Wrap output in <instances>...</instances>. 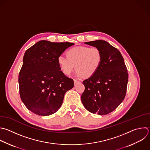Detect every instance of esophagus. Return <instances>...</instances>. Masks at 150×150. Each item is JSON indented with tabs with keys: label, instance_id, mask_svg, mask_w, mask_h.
I'll return each mask as SVG.
<instances>
[{
	"label": "esophagus",
	"instance_id": "obj_1",
	"mask_svg": "<svg viewBox=\"0 0 150 150\" xmlns=\"http://www.w3.org/2000/svg\"><path fill=\"white\" fill-rule=\"evenodd\" d=\"M74 85H76V84H77V83H80V81H79V80H76V79H74Z\"/></svg>",
	"mask_w": 150,
	"mask_h": 150
}]
</instances>
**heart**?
<instances>
[{
	"label": "heart",
	"mask_w": 150,
	"mask_h": 150,
	"mask_svg": "<svg viewBox=\"0 0 150 150\" xmlns=\"http://www.w3.org/2000/svg\"><path fill=\"white\" fill-rule=\"evenodd\" d=\"M102 62L101 51L96 47H75L66 52V56L60 55L57 57L58 65L64 74L69 76L76 68L77 77L93 76Z\"/></svg>",
	"instance_id": "1"
}]
</instances>
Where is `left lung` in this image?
<instances>
[{
	"mask_svg": "<svg viewBox=\"0 0 150 150\" xmlns=\"http://www.w3.org/2000/svg\"><path fill=\"white\" fill-rule=\"evenodd\" d=\"M84 43L98 48L103 62L98 71L83 81L85 90L81 101L90 112L106 115L117 108L125 98L127 69L120 51L107 42L98 40Z\"/></svg>",
	"mask_w": 150,
	"mask_h": 150,
	"instance_id": "1",
	"label": "left lung"
}]
</instances>
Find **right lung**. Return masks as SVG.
Listing matches in <instances>:
<instances>
[{"mask_svg":"<svg viewBox=\"0 0 150 150\" xmlns=\"http://www.w3.org/2000/svg\"><path fill=\"white\" fill-rule=\"evenodd\" d=\"M74 45L41 40L26 51L19 74V93L32 112L42 116L55 113L66 91L74 87L73 79L62 73L57 63V57Z\"/></svg>","mask_w":150,"mask_h":150,"instance_id":"right-lung-1","label":"right lung"}]
</instances>
